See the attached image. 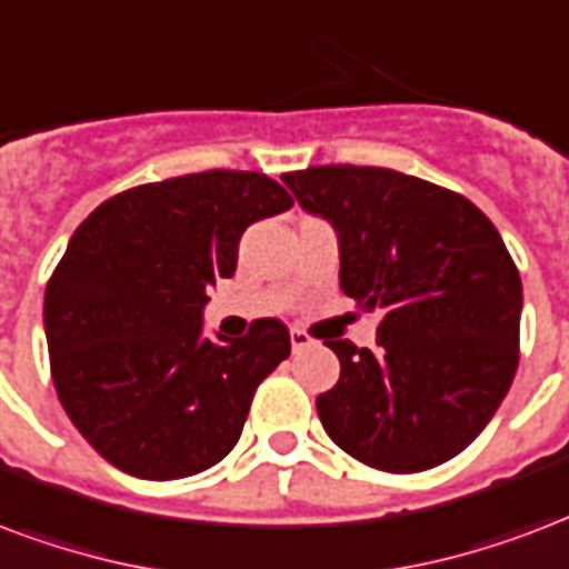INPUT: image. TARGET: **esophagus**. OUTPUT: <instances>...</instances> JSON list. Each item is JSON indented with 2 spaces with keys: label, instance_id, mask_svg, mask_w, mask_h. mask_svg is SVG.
<instances>
[{
  "label": "esophagus",
  "instance_id": "34e87169",
  "mask_svg": "<svg viewBox=\"0 0 569 569\" xmlns=\"http://www.w3.org/2000/svg\"><path fill=\"white\" fill-rule=\"evenodd\" d=\"M315 341H311L309 332H302V330H290V348H293V353H300V350L311 348Z\"/></svg>",
  "mask_w": 569,
  "mask_h": 569
}]
</instances>
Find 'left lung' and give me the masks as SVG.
I'll return each instance as SVG.
<instances>
[{
    "label": "left lung",
    "mask_w": 569,
    "mask_h": 569,
    "mask_svg": "<svg viewBox=\"0 0 569 569\" xmlns=\"http://www.w3.org/2000/svg\"><path fill=\"white\" fill-rule=\"evenodd\" d=\"M339 233V281L381 311L378 348L323 341L341 362L318 417L357 462L390 473L443 465L486 429L519 366L522 279L501 233L450 188L387 168L284 173Z\"/></svg>",
    "instance_id": "left-lung-1"
}]
</instances>
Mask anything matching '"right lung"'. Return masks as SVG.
<instances>
[{
  "instance_id": "add662e5",
  "label": "right lung",
  "mask_w": 569,
  "mask_h": 569,
  "mask_svg": "<svg viewBox=\"0 0 569 569\" xmlns=\"http://www.w3.org/2000/svg\"><path fill=\"white\" fill-rule=\"evenodd\" d=\"M290 207L267 173L203 170L128 188L74 230L44 293L50 375L113 468L179 480L237 447L290 332L260 318L242 339H207V290L233 276L246 228Z\"/></svg>"
}]
</instances>
